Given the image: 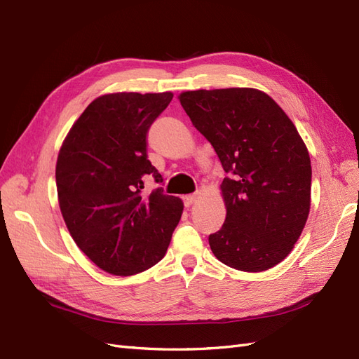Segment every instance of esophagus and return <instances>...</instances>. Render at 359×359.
<instances>
[{
	"label": "esophagus",
	"instance_id": "esophagus-1",
	"mask_svg": "<svg viewBox=\"0 0 359 359\" xmlns=\"http://www.w3.org/2000/svg\"><path fill=\"white\" fill-rule=\"evenodd\" d=\"M196 198H198V194L184 195V196H183V203H184V205L189 207V205H192V204L196 201Z\"/></svg>",
	"mask_w": 359,
	"mask_h": 359
}]
</instances>
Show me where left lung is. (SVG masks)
<instances>
[{
	"mask_svg": "<svg viewBox=\"0 0 359 359\" xmlns=\"http://www.w3.org/2000/svg\"><path fill=\"white\" fill-rule=\"evenodd\" d=\"M179 100L229 175L221 184L226 217L209 236L212 252L240 271L274 267L292 250L310 210V156L295 125L252 88L188 90Z\"/></svg>",
	"mask_w": 359,
	"mask_h": 359,
	"instance_id": "1",
	"label": "left lung"
}]
</instances>
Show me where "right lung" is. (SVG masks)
<instances>
[{
    "mask_svg": "<svg viewBox=\"0 0 359 359\" xmlns=\"http://www.w3.org/2000/svg\"><path fill=\"white\" fill-rule=\"evenodd\" d=\"M171 92H119L92 101L56 161L61 213L79 249L104 271L142 273L164 258L183 212L177 196L144 180L163 176L147 159V131Z\"/></svg>",
    "mask_w": 359,
    "mask_h": 359,
    "instance_id": "obj_1",
    "label": "right lung"
}]
</instances>
